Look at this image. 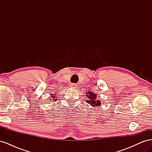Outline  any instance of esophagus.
<instances>
[{"mask_svg":"<svg viewBox=\"0 0 152 152\" xmlns=\"http://www.w3.org/2000/svg\"><path fill=\"white\" fill-rule=\"evenodd\" d=\"M70 87H72V88L77 89V87H78V85L76 84H70Z\"/></svg>","mask_w":152,"mask_h":152,"instance_id":"1","label":"esophagus"}]
</instances>
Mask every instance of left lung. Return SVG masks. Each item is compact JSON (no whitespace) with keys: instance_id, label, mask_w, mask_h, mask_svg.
<instances>
[{"instance_id":"obj_1","label":"left lung","mask_w":152,"mask_h":152,"mask_svg":"<svg viewBox=\"0 0 152 152\" xmlns=\"http://www.w3.org/2000/svg\"><path fill=\"white\" fill-rule=\"evenodd\" d=\"M86 96L87 98V100H86V102L87 103L90 104V105H91L92 107H99V106L102 104L101 103V101L98 98V96H98L97 94L94 93L92 91L87 92Z\"/></svg>"}]
</instances>
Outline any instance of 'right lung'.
Here are the masks:
<instances>
[{
    "mask_svg": "<svg viewBox=\"0 0 152 152\" xmlns=\"http://www.w3.org/2000/svg\"><path fill=\"white\" fill-rule=\"evenodd\" d=\"M50 98H49L50 99V100H52V101H53V102H54V101H56V97H57V96H56V93H55V94H50Z\"/></svg>",
    "mask_w": 152,
    "mask_h": 152,
    "instance_id": "add662e5",
    "label": "right lung"
}]
</instances>
